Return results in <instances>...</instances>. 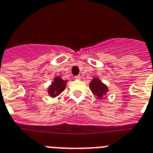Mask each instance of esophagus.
<instances>
[{
	"label": "esophagus",
	"instance_id": "1",
	"mask_svg": "<svg viewBox=\"0 0 153 153\" xmlns=\"http://www.w3.org/2000/svg\"><path fill=\"white\" fill-rule=\"evenodd\" d=\"M75 79H76V80H80V75H77V76H75Z\"/></svg>",
	"mask_w": 153,
	"mask_h": 153
}]
</instances>
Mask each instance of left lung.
Listing matches in <instances>:
<instances>
[{"instance_id":"obj_1","label":"left lung","mask_w":153,"mask_h":153,"mask_svg":"<svg viewBox=\"0 0 153 153\" xmlns=\"http://www.w3.org/2000/svg\"><path fill=\"white\" fill-rule=\"evenodd\" d=\"M89 87L91 92L97 96L99 99H102L108 91V88L101 80L97 77H94L91 83L89 84Z\"/></svg>"}]
</instances>
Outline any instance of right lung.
<instances>
[{"mask_svg": "<svg viewBox=\"0 0 153 153\" xmlns=\"http://www.w3.org/2000/svg\"><path fill=\"white\" fill-rule=\"evenodd\" d=\"M67 80H62L61 76H56L53 78V81L51 83V84L49 86L48 94L49 96L52 98H54L56 96H59L64 89L66 87Z\"/></svg>", "mask_w": 153, "mask_h": 153, "instance_id": "1", "label": "right lung"}]
</instances>
